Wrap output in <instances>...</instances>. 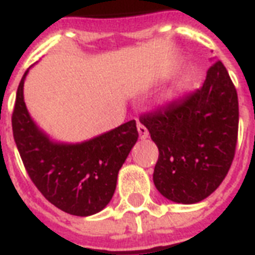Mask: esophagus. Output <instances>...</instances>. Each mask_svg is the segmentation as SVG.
<instances>
[{
  "label": "esophagus",
  "instance_id": "34e87169",
  "mask_svg": "<svg viewBox=\"0 0 255 255\" xmlns=\"http://www.w3.org/2000/svg\"><path fill=\"white\" fill-rule=\"evenodd\" d=\"M137 132H139V136H140V139H147V137H148V135H150V133H148V129H147V128L144 127L143 124H140V123L137 124Z\"/></svg>",
  "mask_w": 255,
  "mask_h": 255
}]
</instances>
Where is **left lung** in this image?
Wrapping results in <instances>:
<instances>
[{
  "mask_svg": "<svg viewBox=\"0 0 255 255\" xmlns=\"http://www.w3.org/2000/svg\"><path fill=\"white\" fill-rule=\"evenodd\" d=\"M159 150L152 180L162 196L195 204L218 189L238 140V94L227 69L214 62L200 89L139 118Z\"/></svg>",
  "mask_w": 255,
  "mask_h": 255,
  "instance_id": "obj_1",
  "label": "left lung"
}]
</instances>
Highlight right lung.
I'll return each mask as SVG.
<instances>
[{"label": "right lung", "mask_w": 255, "mask_h": 255, "mask_svg": "<svg viewBox=\"0 0 255 255\" xmlns=\"http://www.w3.org/2000/svg\"><path fill=\"white\" fill-rule=\"evenodd\" d=\"M22 75L12 115L13 137L29 178L51 204L75 216L100 212L112 199L118 174L137 140L136 122L78 144L50 140L24 103Z\"/></svg>", "instance_id": "obj_1"}]
</instances>
